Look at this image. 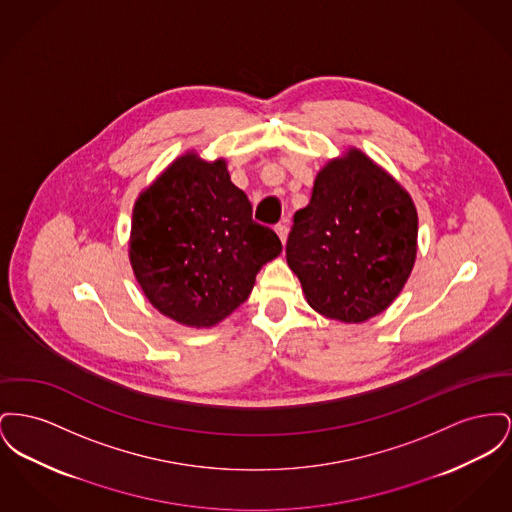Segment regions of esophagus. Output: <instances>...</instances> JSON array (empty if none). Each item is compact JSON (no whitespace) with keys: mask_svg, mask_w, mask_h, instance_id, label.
Returning a JSON list of instances; mask_svg holds the SVG:
<instances>
[{"mask_svg":"<svg viewBox=\"0 0 512 512\" xmlns=\"http://www.w3.org/2000/svg\"><path fill=\"white\" fill-rule=\"evenodd\" d=\"M274 232L278 234V238L282 243H286L288 240V226L286 224H278V226H274Z\"/></svg>","mask_w":512,"mask_h":512,"instance_id":"34e87169","label":"esophagus"}]
</instances>
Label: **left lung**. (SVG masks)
<instances>
[{
    "label": "left lung",
    "instance_id": "8db88e82",
    "mask_svg": "<svg viewBox=\"0 0 512 512\" xmlns=\"http://www.w3.org/2000/svg\"><path fill=\"white\" fill-rule=\"evenodd\" d=\"M416 253L412 197L358 149L332 158L317 174L286 243V261L307 303L342 323L385 311L404 288Z\"/></svg>",
    "mask_w": 512,
    "mask_h": 512
}]
</instances>
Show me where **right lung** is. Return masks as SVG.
Masks as SVG:
<instances>
[{"mask_svg": "<svg viewBox=\"0 0 512 512\" xmlns=\"http://www.w3.org/2000/svg\"><path fill=\"white\" fill-rule=\"evenodd\" d=\"M282 243L251 218L226 160L176 158L135 201L129 261L147 300L166 317L211 329L249 298Z\"/></svg>", "mask_w": 512, "mask_h": 512, "instance_id": "1", "label": "right lung"}]
</instances>
